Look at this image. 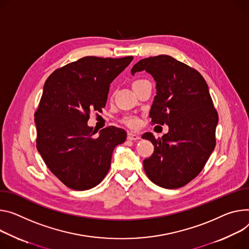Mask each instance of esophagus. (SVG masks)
<instances>
[{
  "mask_svg": "<svg viewBox=\"0 0 249 249\" xmlns=\"http://www.w3.org/2000/svg\"><path fill=\"white\" fill-rule=\"evenodd\" d=\"M127 139H128V140H130V141H136V140L141 139V137L139 136V135H137V134H134V133H128V135H127Z\"/></svg>",
  "mask_w": 249,
  "mask_h": 249,
  "instance_id": "obj_1",
  "label": "esophagus"
}]
</instances>
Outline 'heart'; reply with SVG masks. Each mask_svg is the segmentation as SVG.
Instances as JSON below:
<instances>
[{
  "mask_svg": "<svg viewBox=\"0 0 249 249\" xmlns=\"http://www.w3.org/2000/svg\"><path fill=\"white\" fill-rule=\"evenodd\" d=\"M144 81H146V80L145 79H137L133 82L132 86L134 87ZM120 121H121V123H123L124 125H126L129 128H137L140 124V118L137 115H134V114H127V115L123 116Z\"/></svg>",
  "mask_w": 249,
  "mask_h": 249,
  "instance_id": "heart-1",
  "label": "heart"
}]
</instances>
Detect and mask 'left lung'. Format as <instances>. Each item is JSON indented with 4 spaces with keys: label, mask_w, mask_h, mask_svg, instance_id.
<instances>
[{
    "label": "left lung",
    "mask_w": 249,
    "mask_h": 249,
    "mask_svg": "<svg viewBox=\"0 0 249 249\" xmlns=\"http://www.w3.org/2000/svg\"><path fill=\"white\" fill-rule=\"evenodd\" d=\"M142 71L156 81L151 122L169 126L162 138L152 133L142 136L154 145L144 170L157 186L182 188L201 172L215 147L217 112L205 78L193 67L162 54L141 59L131 73Z\"/></svg>",
    "instance_id": "obj_1"
}]
</instances>
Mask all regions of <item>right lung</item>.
Returning <instances> with one entry per match:
<instances>
[{
	"label": "right lung",
	"instance_id": "right-lung-1",
	"mask_svg": "<svg viewBox=\"0 0 249 249\" xmlns=\"http://www.w3.org/2000/svg\"><path fill=\"white\" fill-rule=\"evenodd\" d=\"M133 56H85L54 71L35 113L36 149L51 172L75 191L94 188L107 175L113 149L127 134L106 127L98 137L87 125L90 111L105 107L110 83Z\"/></svg>",
	"mask_w": 249,
	"mask_h": 249
}]
</instances>
